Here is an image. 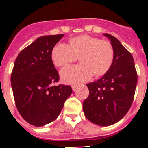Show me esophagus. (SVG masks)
<instances>
[{
    "mask_svg": "<svg viewBox=\"0 0 148 148\" xmlns=\"http://www.w3.org/2000/svg\"><path fill=\"white\" fill-rule=\"evenodd\" d=\"M77 87H78V85H73V86H72V89H73V91H75V90L77 89Z\"/></svg>",
    "mask_w": 148,
    "mask_h": 148,
    "instance_id": "esophagus-1",
    "label": "esophagus"
}]
</instances>
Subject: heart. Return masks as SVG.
Here are the masks:
<instances>
[{
  "instance_id": "obj_1",
  "label": "heart",
  "mask_w": 148,
  "mask_h": 148,
  "mask_svg": "<svg viewBox=\"0 0 148 148\" xmlns=\"http://www.w3.org/2000/svg\"><path fill=\"white\" fill-rule=\"evenodd\" d=\"M78 58L81 64L67 66L60 72L65 83L79 84L88 81L94 74L104 75L113 64L114 49L109 41L83 35L70 39V45L56 44L52 51V58L57 66H65Z\"/></svg>"
}]
</instances>
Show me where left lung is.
<instances>
[{
    "label": "left lung",
    "instance_id": "8db88e82",
    "mask_svg": "<svg viewBox=\"0 0 148 148\" xmlns=\"http://www.w3.org/2000/svg\"><path fill=\"white\" fill-rule=\"evenodd\" d=\"M110 40L114 59L102 78L87 84L89 96L83 102L86 118L99 126H110L127 114L133 103L137 73L133 56L118 39L103 34Z\"/></svg>",
    "mask_w": 148,
    "mask_h": 148
}]
</instances>
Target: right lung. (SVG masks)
<instances>
[{
    "label": "right lung",
    "instance_id": "add662e5",
    "mask_svg": "<svg viewBox=\"0 0 148 148\" xmlns=\"http://www.w3.org/2000/svg\"><path fill=\"white\" fill-rule=\"evenodd\" d=\"M64 35L39 37L18 54L14 64L11 84L15 105L23 119L33 126L55 121L73 92L70 86L52 85L59 80L52 51Z\"/></svg>",
    "mask_w": 148,
    "mask_h": 148
}]
</instances>
